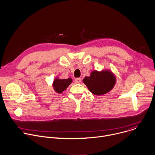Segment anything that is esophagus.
Masks as SVG:
<instances>
[{
	"mask_svg": "<svg viewBox=\"0 0 155 155\" xmlns=\"http://www.w3.org/2000/svg\"><path fill=\"white\" fill-rule=\"evenodd\" d=\"M81 81V78H76V79L75 80V82L76 83H77V84L80 83Z\"/></svg>",
	"mask_w": 155,
	"mask_h": 155,
	"instance_id": "esophagus-1",
	"label": "esophagus"
}]
</instances>
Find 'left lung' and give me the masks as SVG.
<instances>
[{"instance_id":"8db88e82","label":"left lung","mask_w":155,"mask_h":155,"mask_svg":"<svg viewBox=\"0 0 155 155\" xmlns=\"http://www.w3.org/2000/svg\"><path fill=\"white\" fill-rule=\"evenodd\" d=\"M83 81L91 92L99 96L113 89L116 83V77L110 69L95 70L91 72L89 77H85Z\"/></svg>"}]
</instances>
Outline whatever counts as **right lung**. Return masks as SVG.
<instances>
[{
  "mask_svg": "<svg viewBox=\"0 0 155 155\" xmlns=\"http://www.w3.org/2000/svg\"><path fill=\"white\" fill-rule=\"evenodd\" d=\"M72 79L68 78V79H61L57 77L52 83V87L56 93L61 94L65 91L68 87L72 83Z\"/></svg>",
  "mask_w": 155,
  "mask_h": 155,
  "instance_id": "1",
  "label": "right lung"
}]
</instances>
